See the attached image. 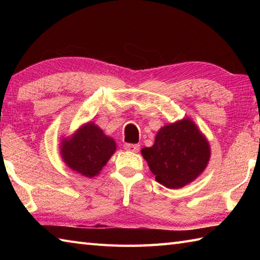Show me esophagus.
<instances>
[{
  "label": "esophagus",
  "instance_id": "esophagus-1",
  "mask_svg": "<svg viewBox=\"0 0 260 260\" xmlns=\"http://www.w3.org/2000/svg\"><path fill=\"white\" fill-rule=\"evenodd\" d=\"M124 148L126 151H129V152H139L140 150V145L139 144H125Z\"/></svg>",
  "mask_w": 260,
  "mask_h": 260
}]
</instances>
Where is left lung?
I'll list each match as a JSON object with an SVG mask.
<instances>
[{"label": "left lung", "instance_id": "obj_1", "mask_svg": "<svg viewBox=\"0 0 260 260\" xmlns=\"http://www.w3.org/2000/svg\"><path fill=\"white\" fill-rule=\"evenodd\" d=\"M155 180L169 189H181L202 174L211 156L209 141L191 118L158 129L151 147L141 151Z\"/></svg>", "mask_w": 260, "mask_h": 260}]
</instances>
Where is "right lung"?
I'll list each match as a JSON object with an SVG mask.
<instances>
[{
  "label": "right lung",
  "mask_w": 260,
  "mask_h": 260,
  "mask_svg": "<svg viewBox=\"0 0 260 260\" xmlns=\"http://www.w3.org/2000/svg\"><path fill=\"white\" fill-rule=\"evenodd\" d=\"M116 148L113 137L105 135L93 121H87L73 135L62 136L59 150L69 169L87 178H93L101 173Z\"/></svg>",
  "instance_id": "right-lung-1"
}]
</instances>
